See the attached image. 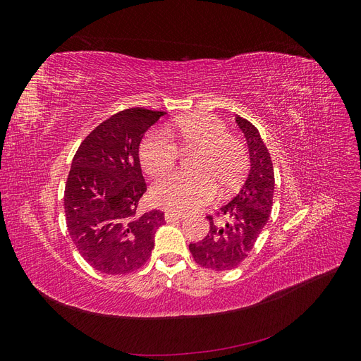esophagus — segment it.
Masks as SVG:
<instances>
[{
	"label": "esophagus",
	"instance_id": "obj_1",
	"mask_svg": "<svg viewBox=\"0 0 361 361\" xmlns=\"http://www.w3.org/2000/svg\"><path fill=\"white\" fill-rule=\"evenodd\" d=\"M185 215L182 214H174V212H166L164 214V220H166L167 223H171V221H176V220H183Z\"/></svg>",
	"mask_w": 361,
	"mask_h": 361
}]
</instances>
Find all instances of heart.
Masks as SVG:
<instances>
[{"label": "heart", "mask_w": 361, "mask_h": 361, "mask_svg": "<svg viewBox=\"0 0 361 361\" xmlns=\"http://www.w3.org/2000/svg\"><path fill=\"white\" fill-rule=\"evenodd\" d=\"M187 154L197 152L192 164L195 174L176 173L152 187V202L164 209L190 212L209 203L216 194L231 192L241 185L248 170V154L241 141L231 137L221 118L212 114L180 117L171 126ZM140 162L152 178L174 169L179 159L176 143L161 130H152L140 145Z\"/></svg>", "instance_id": "b5f03b06"}]
</instances>
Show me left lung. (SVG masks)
Wrapping results in <instances>:
<instances>
[{"label": "left lung", "mask_w": 361, "mask_h": 361, "mask_svg": "<svg viewBox=\"0 0 361 361\" xmlns=\"http://www.w3.org/2000/svg\"><path fill=\"white\" fill-rule=\"evenodd\" d=\"M250 154V171L235 197L218 209L220 220H209V232L199 243L190 244L194 260L203 268L227 271L236 268L255 247L265 227L274 195V167L257 128L236 116Z\"/></svg>", "instance_id": "1"}]
</instances>
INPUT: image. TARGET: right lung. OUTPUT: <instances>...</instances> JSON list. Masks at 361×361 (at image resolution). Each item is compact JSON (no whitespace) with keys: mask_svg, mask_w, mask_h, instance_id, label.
<instances>
[{"mask_svg":"<svg viewBox=\"0 0 361 361\" xmlns=\"http://www.w3.org/2000/svg\"><path fill=\"white\" fill-rule=\"evenodd\" d=\"M164 111L129 108L85 137L72 159L64 188L68 231L85 262L104 274L143 267L155 247L164 212L138 211L146 192L138 149Z\"/></svg>","mask_w":361,"mask_h":361,"instance_id":"1","label":"right lung"}]
</instances>
